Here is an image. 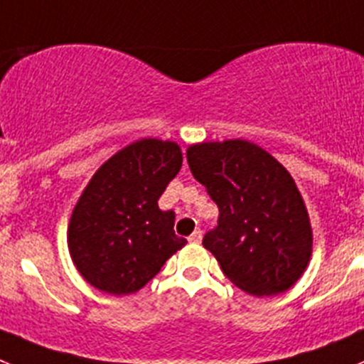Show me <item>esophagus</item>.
<instances>
[{"label":"esophagus","instance_id":"1","mask_svg":"<svg viewBox=\"0 0 364 364\" xmlns=\"http://www.w3.org/2000/svg\"><path fill=\"white\" fill-rule=\"evenodd\" d=\"M188 240H189V243H200V241H202V230H200V228H196V230L193 232Z\"/></svg>","mask_w":364,"mask_h":364}]
</instances>
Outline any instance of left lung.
Here are the masks:
<instances>
[{"label":"left lung","instance_id":"8db88e82","mask_svg":"<svg viewBox=\"0 0 364 364\" xmlns=\"http://www.w3.org/2000/svg\"><path fill=\"white\" fill-rule=\"evenodd\" d=\"M188 162L220 209L203 247L227 279L254 296L291 288L311 259L313 230L288 169L243 139L193 144Z\"/></svg>","mask_w":364,"mask_h":364}]
</instances>
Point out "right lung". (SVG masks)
Wrapping results in <instances>:
<instances>
[{
    "label": "right lung",
    "instance_id": "1",
    "mask_svg": "<svg viewBox=\"0 0 364 364\" xmlns=\"http://www.w3.org/2000/svg\"><path fill=\"white\" fill-rule=\"evenodd\" d=\"M182 166L173 141L128 144L92 175L73 209L68 245L80 275L100 291L130 295L150 282L188 241L159 198Z\"/></svg>",
    "mask_w": 364,
    "mask_h": 364
}]
</instances>
